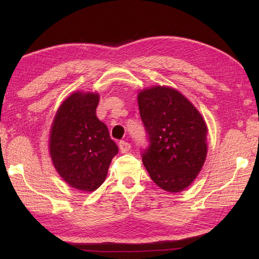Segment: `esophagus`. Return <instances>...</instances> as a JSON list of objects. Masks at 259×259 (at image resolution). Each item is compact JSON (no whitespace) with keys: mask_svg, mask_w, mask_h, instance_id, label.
<instances>
[{"mask_svg":"<svg viewBox=\"0 0 259 259\" xmlns=\"http://www.w3.org/2000/svg\"><path fill=\"white\" fill-rule=\"evenodd\" d=\"M119 148L122 153H126L130 151L131 149V144H128L127 142H124V140H122V142L119 143Z\"/></svg>","mask_w":259,"mask_h":259,"instance_id":"obj_1","label":"esophagus"}]
</instances>
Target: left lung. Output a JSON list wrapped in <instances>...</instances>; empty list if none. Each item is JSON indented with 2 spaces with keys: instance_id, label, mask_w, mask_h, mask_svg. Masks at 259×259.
<instances>
[{
  "instance_id": "obj_1",
  "label": "left lung",
  "mask_w": 259,
  "mask_h": 259,
  "mask_svg": "<svg viewBox=\"0 0 259 259\" xmlns=\"http://www.w3.org/2000/svg\"><path fill=\"white\" fill-rule=\"evenodd\" d=\"M137 99L149 143L142 152L144 165L163 190L183 191L205 162V121L183 94L167 86L144 90Z\"/></svg>"
}]
</instances>
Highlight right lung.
Masks as SVG:
<instances>
[{"label": "right lung", "mask_w": 259, "mask_h": 259, "mask_svg": "<svg viewBox=\"0 0 259 259\" xmlns=\"http://www.w3.org/2000/svg\"><path fill=\"white\" fill-rule=\"evenodd\" d=\"M96 93L76 92L58 108L51 128L50 153L61 178L77 190L92 192L105 182L119 148L98 120Z\"/></svg>", "instance_id": "1"}]
</instances>
